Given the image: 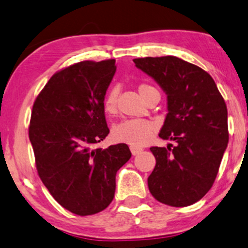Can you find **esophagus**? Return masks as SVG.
<instances>
[{
    "label": "esophagus",
    "mask_w": 248,
    "mask_h": 248,
    "mask_svg": "<svg viewBox=\"0 0 248 248\" xmlns=\"http://www.w3.org/2000/svg\"><path fill=\"white\" fill-rule=\"evenodd\" d=\"M130 152H132V154L134 156L138 155V154H140L142 152V148L140 147H134V146H130Z\"/></svg>",
    "instance_id": "obj_1"
}]
</instances>
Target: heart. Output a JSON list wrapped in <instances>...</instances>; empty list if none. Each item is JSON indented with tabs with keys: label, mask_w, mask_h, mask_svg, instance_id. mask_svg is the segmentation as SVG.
<instances>
[{
	"label": "heart",
	"mask_w": 248,
	"mask_h": 248,
	"mask_svg": "<svg viewBox=\"0 0 248 248\" xmlns=\"http://www.w3.org/2000/svg\"><path fill=\"white\" fill-rule=\"evenodd\" d=\"M139 93L146 100L148 95L155 92L156 88L152 85L142 82L138 87ZM118 106V90L114 87L109 88L102 100V107L107 114H114ZM156 127L152 121L144 119H128L115 124L112 129V138L115 142L127 143L134 147H140L146 144L152 139Z\"/></svg>",
	"instance_id": "1"
}]
</instances>
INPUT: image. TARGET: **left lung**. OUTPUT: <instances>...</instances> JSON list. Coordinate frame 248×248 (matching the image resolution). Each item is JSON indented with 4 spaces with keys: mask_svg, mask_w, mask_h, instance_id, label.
Here are the masks:
<instances>
[{
    "mask_svg": "<svg viewBox=\"0 0 248 248\" xmlns=\"http://www.w3.org/2000/svg\"><path fill=\"white\" fill-rule=\"evenodd\" d=\"M133 62L167 93L168 114L158 136L176 142L150 148L156 166L148 177L149 191L167 205H191L217 177L229 142L226 104L212 77L197 65L173 56Z\"/></svg>",
    "mask_w": 248,
    "mask_h": 248,
    "instance_id": "1",
    "label": "left lung"
}]
</instances>
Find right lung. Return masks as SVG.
<instances>
[{
    "mask_svg": "<svg viewBox=\"0 0 248 248\" xmlns=\"http://www.w3.org/2000/svg\"><path fill=\"white\" fill-rule=\"evenodd\" d=\"M115 59L85 61L56 72L36 98L29 139L43 184L78 216L102 211L114 198L116 171L129 160L127 144L95 148L109 133L102 100Z\"/></svg>",
    "mask_w": 248,
    "mask_h": 248,
    "instance_id": "1",
    "label": "right lung"
}]
</instances>
